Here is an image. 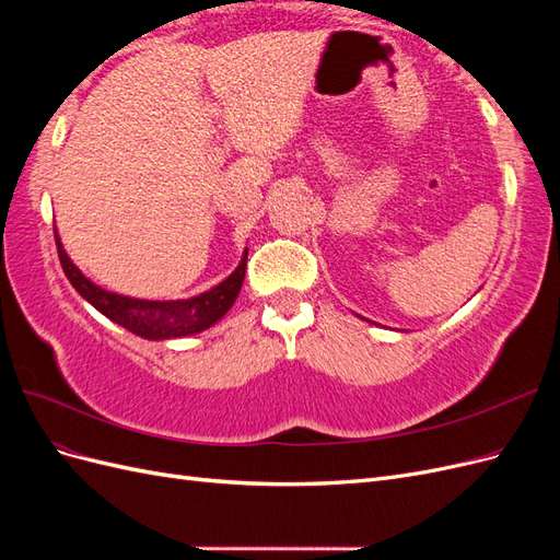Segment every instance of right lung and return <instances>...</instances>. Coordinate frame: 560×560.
I'll return each mask as SVG.
<instances>
[{"label": "right lung", "mask_w": 560, "mask_h": 560, "mask_svg": "<svg viewBox=\"0 0 560 560\" xmlns=\"http://www.w3.org/2000/svg\"><path fill=\"white\" fill-rule=\"evenodd\" d=\"M56 247H58V257L67 280L72 282V287L83 299L93 303L100 313L107 315L112 322H116V325H121L138 336L151 338V341H159V338L163 341V338L189 336L212 327L217 319H222L226 315V311L233 306V301L238 299V292L245 280V268H247V252H245L241 266L235 268L224 282H219L206 294H198L194 299H184V301H144V299L114 294L103 290V287L93 284L70 261V257H67L58 233H56Z\"/></svg>", "instance_id": "obj_1"}]
</instances>
